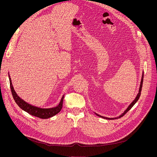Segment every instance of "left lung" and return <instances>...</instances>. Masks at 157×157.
<instances>
[{
    "instance_id": "left-lung-1",
    "label": "left lung",
    "mask_w": 157,
    "mask_h": 157,
    "mask_svg": "<svg viewBox=\"0 0 157 157\" xmlns=\"http://www.w3.org/2000/svg\"><path fill=\"white\" fill-rule=\"evenodd\" d=\"M143 78H144V72H143V74H142V78H141V83H140V86H139V92L136 96V97L135 98V99L131 102V104L128 106V108L125 110V111L123 112V113H121V114H120L119 117H115V118H107V117H102L101 116V115H99L97 113H95V114L97 115V116L101 118H102L104 119H106V120H116V119H118V118H120L121 117H122L123 115H124L125 114H126L132 107L134 106V105L137 102V101L139 100V98L140 97V96H141V90H142V86H143Z\"/></svg>"
}]
</instances>
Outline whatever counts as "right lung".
Segmentation results:
<instances>
[{
    "mask_svg": "<svg viewBox=\"0 0 157 157\" xmlns=\"http://www.w3.org/2000/svg\"><path fill=\"white\" fill-rule=\"evenodd\" d=\"M9 79H10V88H11V93H12L14 100L22 110L32 115V116H34L42 119H48L49 118H51L55 116V115H56V114L59 113L61 111L62 108L64 95L62 96L59 104L56 106L53 107V108H39V107L32 105L27 103V102L23 101L22 98H21L17 95V94L16 93L15 90H14L10 74H9Z\"/></svg>",
    "mask_w": 157,
    "mask_h": 157,
    "instance_id": "obj_1",
    "label": "right lung"
}]
</instances>
